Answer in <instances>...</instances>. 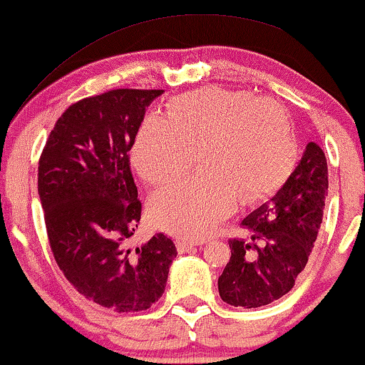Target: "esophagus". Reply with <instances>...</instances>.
I'll return each instance as SVG.
<instances>
[{"label": "esophagus", "mask_w": 365, "mask_h": 365, "mask_svg": "<svg viewBox=\"0 0 365 365\" xmlns=\"http://www.w3.org/2000/svg\"><path fill=\"white\" fill-rule=\"evenodd\" d=\"M202 242H197V241H178L177 242V249L180 252H187L190 251V249H193L195 246H200Z\"/></svg>", "instance_id": "esophagus-1"}]
</instances>
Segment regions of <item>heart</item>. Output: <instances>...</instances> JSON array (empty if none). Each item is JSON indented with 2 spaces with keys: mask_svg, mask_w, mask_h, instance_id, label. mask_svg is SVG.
Instances as JSON below:
<instances>
[{
  "mask_svg": "<svg viewBox=\"0 0 365 365\" xmlns=\"http://www.w3.org/2000/svg\"><path fill=\"white\" fill-rule=\"evenodd\" d=\"M168 119L143 121L131 163L150 185L178 178L197 151L200 177L160 188L150 198V219L185 239L210 236L239 198L261 204L276 195L298 163V145L283 106L244 91L205 87L173 98Z\"/></svg>",
  "mask_w": 365,
  "mask_h": 365,
  "instance_id": "heart-1",
  "label": "heart"
}]
</instances>
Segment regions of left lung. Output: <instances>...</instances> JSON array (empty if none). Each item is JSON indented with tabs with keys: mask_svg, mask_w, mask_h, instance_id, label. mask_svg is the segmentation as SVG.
<instances>
[{
	"mask_svg": "<svg viewBox=\"0 0 365 365\" xmlns=\"http://www.w3.org/2000/svg\"><path fill=\"white\" fill-rule=\"evenodd\" d=\"M327 193L325 153L312 141L284 187L242 220L252 230V241L261 244L229 241L230 259L219 276V294L225 303L264 307L293 288L317 241Z\"/></svg>",
	"mask_w": 365,
	"mask_h": 365,
	"instance_id": "obj_1",
	"label": "left lung"
}]
</instances>
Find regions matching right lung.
I'll return each mask as SVG.
<instances>
[{
	"mask_svg": "<svg viewBox=\"0 0 365 365\" xmlns=\"http://www.w3.org/2000/svg\"><path fill=\"white\" fill-rule=\"evenodd\" d=\"M163 91L114 89L68 106L38 161V195L55 261L73 288L104 308L148 310L165 292L177 247L155 234L129 247L141 202L129 150Z\"/></svg>",
	"mask_w": 365,
	"mask_h": 365,
	"instance_id": "right-lung-1",
	"label": "right lung"
}]
</instances>
